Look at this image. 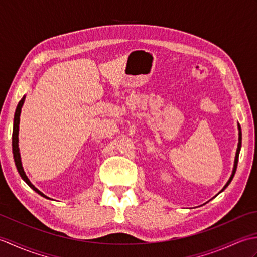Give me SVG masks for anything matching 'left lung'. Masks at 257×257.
<instances>
[{
  "instance_id": "8db88e82",
  "label": "left lung",
  "mask_w": 257,
  "mask_h": 257,
  "mask_svg": "<svg viewBox=\"0 0 257 257\" xmlns=\"http://www.w3.org/2000/svg\"><path fill=\"white\" fill-rule=\"evenodd\" d=\"M237 128H238V144H237V149H236V154H235V159H234L233 171H232V174H231L230 179H228V181L226 182V184L224 185V187H223V189L220 191V192H223V191H224V190L228 187V184H230L231 181L233 180L234 174H235V172H236L237 162H238V155H239V151H241V146H242V133H241V127H239V124H237ZM217 194H219V193H217ZM217 194H216V195H217ZM216 195H215V196H216Z\"/></svg>"
}]
</instances>
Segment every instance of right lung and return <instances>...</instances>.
<instances>
[{
	"instance_id": "add662e5",
	"label": "right lung",
	"mask_w": 257,
	"mask_h": 257,
	"mask_svg": "<svg viewBox=\"0 0 257 257\" xmlns=\"http://www.w3.org/2000/svg\"><path fill=\"white\" fill-rule=\"evenodd\" d=\"M25 101V96H23V98L20 100V102L18 103V107H16V110L14 113V121H13V135H12V150H13V158H14V162L16 169L20 173L21 178L24 180V181L30 185V187L35 191L36 193H38L40 195H42L43 198L50 199L48 196H46L44 193H42L40 190L37 188H35L30 181V179L27 178V176L25 174V171L23 169V166H22V161H21V154H20V148H19V129H20V116H21V110L22 107H23V103Z\"/></svg>"
}]
</instances>
